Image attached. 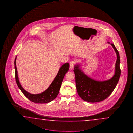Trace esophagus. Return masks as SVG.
Masks as SVG:
<instances>
[{"label": "esophagus", "mask_w": 133, "mask_h": 133, "mask_svg": "<svg viewBox=\"0 0 133 133\" xmlns=\"http://www.w3.org/2000/svg\"><path fill=\"white\" fill-rule=\"evenodd\" d=\"M75 63H76L75 61H71L70 62V68H73V67H74V65L75 64Z\"/></svg>", "instance_id": "esophagus-1"}]
</instances>
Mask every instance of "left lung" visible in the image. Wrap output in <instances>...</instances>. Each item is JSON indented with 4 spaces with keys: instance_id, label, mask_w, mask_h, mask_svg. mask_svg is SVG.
Segmentation results:
<instances>
[{
    "instance_id": "obj_1",
    "label": "left lung",
    "mask_w": 133,
    "mask_h": 133,
    "mask_svg": "<svg viewBox=\"0 0 133 133\" xmlns=\"http://www.w3.org/2000/svg\"><path fill=\"white\" fill-rule=\"evenodd\" d=\"M111 44L117 55L115 75L111 79L102 81L94 80L82 72L79 68V65L75 66L74 72L76 77L77 92L84 101L89 102H97L103 101L111 94L117 86L121 76L120 56L114 44Z\"/></svg>"
}]
</instances>
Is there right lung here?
Returning <instances> with one entry per match:
<instances>
[{"instance_id":"1","label":"right lung","mask_w":133,"mask_h":133,"mask_svg":"<svg viewBox=\"0 0 133 133\" xmlns=\"http://www.w3.org/2000/svg\"><path fill=\"white\" fill-rule=\"evenodd\" d=\"M16 57L14 62L16 81L18 87L20 89L25 96L28 98L30 101L36 103H48L56 98L59 92L61 85L62 84L65 75L69 69V64L68 63H65L61 67L56 77L46 90L42 93L35 95L27 92L20 85L16 68Z\"/></svg>"}]
</instances>
